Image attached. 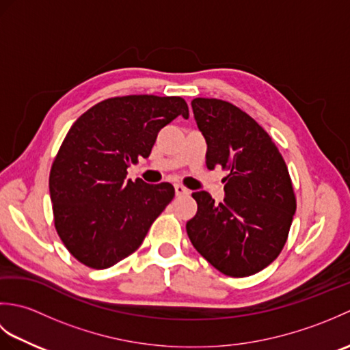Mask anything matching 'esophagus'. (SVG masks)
Returning a JSON list of instances; mask_svg holds the SVG:
<instances>
[{
  "instance_id": "esophagus-1",
  "label": "esophagus",
  "mask_w": 350,
  "mask_h": 350,
  "mask_svg": "<svg viewBox=\"0 0 350 350\" xmlns=\"http://www.w3.org/2000/svg\"><path fill=\"white\" fill-rule=\"evenodd\" d=\"M174 191H176V196L177 197H185V196H189L191 194V191L188 188L182 187V185H176Z\"/></svg>"
}]
</instances>
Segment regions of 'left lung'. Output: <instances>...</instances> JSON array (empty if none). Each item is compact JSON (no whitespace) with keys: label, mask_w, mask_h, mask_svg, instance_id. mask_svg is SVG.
Masks as SVG:
<instances>
[{"label":"left lung","mask_w":350,"mask_h":350,"mask_svg":"<svg viewBox=\"0 0 350 350\" xmlns=\"http://www.w3.org/2000/svg\"><path fill=\"white\" fill-rule=\"evenodd\" d=\"M191 105L207 144V168L228 174L222 203L206 191L192 194L198 207L188 236L219 272L248 277L269 266L287 241L296 211L288 170L267 132L233 103L197 98Z\"/></svg>","instance_id":"1"}]
</instances>
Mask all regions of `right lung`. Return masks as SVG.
I'll use <instances>...</instances> for the list:
<instances>
[{"mask_svg":"<svg viewBox=\"0 0 350 350\" xmlns=\"http://www.w3.org/2000/svg\"><path fill=\"white\" fill-rule=\"evenodd\" d=\"M189 117L177 96L132 94L96 103L72 124L49 174L54 224L78 262L107 269L131 256L174 197L171 183L126 180L158 132Z\"/></svg>","mask_w":350,"mask_h":350,"instance_id":"obj_1","label":"right lung"}]
</instances>
